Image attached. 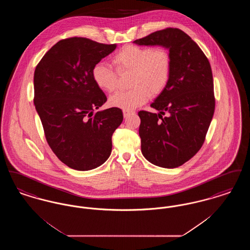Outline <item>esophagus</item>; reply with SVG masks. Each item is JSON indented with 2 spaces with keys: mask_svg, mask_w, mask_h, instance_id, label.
<instances>
[{
  "mask_svg": "<svg viewBox=\"0 0 250 250\" xmlns=\"http://www.w3.org/2000/svg\"><path fill=\"white\" fill-rule=\"evenodd\" d=\"M123 113H124V117L126 118V117L130 116L131 114H133L134 111H132V110H123Z\"/></svg>",
  "mask_w": 250,
  "mask_h": 250,
  "instance_id": "obj_1",
  "label": "esophagus"
}]
</instances>
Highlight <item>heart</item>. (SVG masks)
<instances>
[{
	"instance_id": "obj_1",
	"label": "heart",
	"mask_w": 250,
	"mask_h": 250,
	"mask_svg": "<svg viewBox=\"0 0 250 250\" xmlns=\"http://www.w3.org/2000/svg\"><path fill=\"white\" fill-rule=\"evenodd\" d=\"M113 62L120 73H133L131 86L134 89L111 95L108 103L112 107L124 110L141 107L148 100L150 92L160 94L170 80L172 61L165 48L126 46L115 54ZM93 79L100 89L108 93L118 87V73L105 62L94 66Z\"/></svg>"
}]
</instances>
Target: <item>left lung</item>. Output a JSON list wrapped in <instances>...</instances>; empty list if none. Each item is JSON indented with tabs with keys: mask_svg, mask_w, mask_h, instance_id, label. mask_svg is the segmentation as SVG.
Segmentation results:
<instances>
[{
	"mask_svg": "<svg viewBox=\"0 0 250 250\" xmlns=\"http://www.w3.org/2000/svg\"><path fill=\"white\" fill-rule=\"evenodd\" d=\"M133 43L167 48L172 61L170 80L151 104L158 113L139 112L142 153L155 166H182L202 148L214 115L210 62L190 36L176 28L157 31Z\"/></svg>",
	"mask_w": 250,
	"mask_h": 250,
	"instance_id": "1",
	"label": "left lung"
}]
</instances>
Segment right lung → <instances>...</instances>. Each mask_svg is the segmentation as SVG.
I'll list each match as a JSON object with an SVG mask.
<instances>
[{"label":"right lung","mask_w":250,"mask_h":250,"mask_svg":"<svg viewBox=\"0 0 250 250\" xmlns=\"http://www.w3.org/2000/svg\"><path fill=\"white\" fill-rule=\"evenodd\" d=\"M116 47L84 37L62 39L36 66L34 103L47 142L74 169L90 170L106 162L112 134L124 119L118 107L94 112L107 97L93 79V68Z\"/></svg>","instance_id":"1"}]
</instances>
